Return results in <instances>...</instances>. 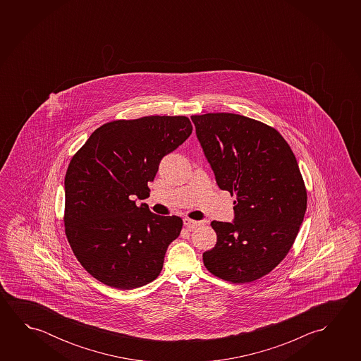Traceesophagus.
Returning a JSON list of instances; mask_svg holds the SVG:
<instances>
[{"label":"esophagus","mask_w":361,"mask_h":361,"mask_svg":"<svg viewBox=\"0 0 361 361\" xmlns=\"http://www.w3.org/2000/svg\"><path fill=\"white\" fill-rule=\"evenodd\" d=\"M201 224H202V221H197V220H192V219L190 218L183 219V225L190 231L195 229L197 226H200Z\"/></svg>","instance_id":"obj_1"}]
</instances>
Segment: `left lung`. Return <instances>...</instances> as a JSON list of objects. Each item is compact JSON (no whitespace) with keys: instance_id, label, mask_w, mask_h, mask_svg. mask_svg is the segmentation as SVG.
I'll return each instance as SVG.
<instances>
[{"instance_id":"1","label":"left lung","mask_w":361,"mask_h":361,"mask_svg":"<svg viewBox=\"0 0 361 361\" xmlns=\"http://www.w3.org/2000/svg\"><path fill=\"white\" fill-rule=\"evenodd\" d=\"M219 188L235 196L234 221H212L216 244L207 271L231 283L266 276L290 252L307 207V191L290 145L277 130L234 113L192 116Z\"/></svg>"}]
</instances>
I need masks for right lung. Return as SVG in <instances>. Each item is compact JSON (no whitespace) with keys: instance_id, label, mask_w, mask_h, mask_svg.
<instances>
[{"instance_id":"add662e5","label":"right lung","mask_w":361,"mask_h":361,"mask_svg":"<svg viewBox=\"0 0 361 361\" xmlns=\"http://www.w3.org/2000/svg\"><path fill=\"white\" fill-rule=\"evenodd\" d=\"M192 132L185 116H148L103 124L66 170L64 225L84 269L102 283L133 290L159 277L183 220L151 213L147 204L162 157Z\"/></svg>"}]
</instances>
